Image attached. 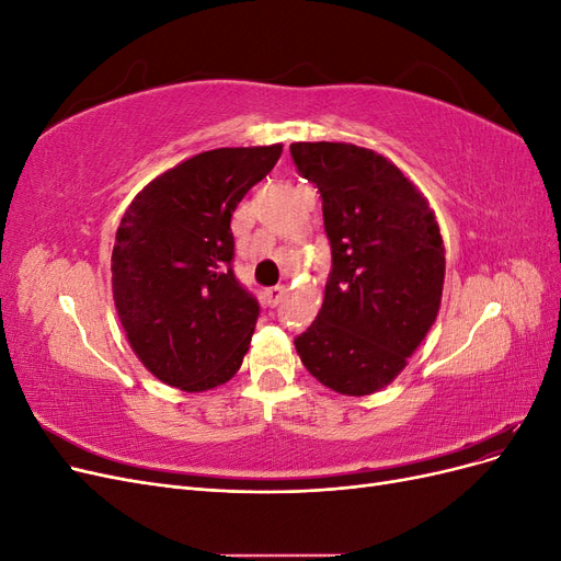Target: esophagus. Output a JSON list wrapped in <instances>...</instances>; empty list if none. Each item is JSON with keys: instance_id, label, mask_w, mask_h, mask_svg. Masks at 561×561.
<instances>
[{"instance_id": "34e87169", "label": "esophagus", "mask_w": 561, "mask_h": 561, "mask_svg": "<svg viewBox=\"0 0 561 561\" xmlns=\"http://www.w3.org/2000/svg\"><path fill=\"white\" fill-rule=\"evenodd\" d=\"M285 287L283 285H276V287H266L264 290V301L268 304V307H278V304L283 301V297H285Z\"/></svg>"}]
</instances>
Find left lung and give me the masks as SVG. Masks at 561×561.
<instances>
[{
	"mask_svg": "<svg viewBox=\"0 0 561 561\" xmlns=\"http://www.w3.org/2000/svg\"><path fill=\"white\" fill-rule=\"evenodd\" d=\"M290 154L318 186L332 248L325 299L295 339L297 353L336 393H377L404 369L443 301L445 245L435 213L377 151L293 142Z\"/></svg>",
	"mask_w": 561,
	"mask_h": 561,
	"instance_id": "8db88e82",
	"label": "left lung"
}]
</instances>
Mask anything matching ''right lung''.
Instances as JSON below:
<instances>
[{
  "label": "right lung",
  "instance_id": "obj_1",
  "mask_svg": "<svg viewBox=\"0 0 561 561\" xmlns=\"http://www.w3.org/2000/svg\"><path fill=\"white\" fill-rule=\"evenodd\" d=\"M280 151H203L151 180L122 217L114 307L135 355L168 386L201 393L243 363L260 304L233 276L231 215Z\"/></svg>",
  "mask_w": 561,
  "mask_h": 561
}]
</instances>
